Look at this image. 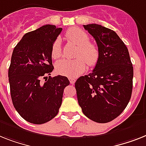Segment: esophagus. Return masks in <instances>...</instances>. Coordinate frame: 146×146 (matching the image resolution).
<instances>
[{
	"label": "esophagus",
	"mask_w": 146,
	"mask_h": 146,
	"mask_svg": "<svg viewBox=\"0 0 146 146\" xmlns=\"http://www.w3.org/2000/svg\"><path fill=\"white\" fill-rule=\"evenodd\" d=\"M68 80H69V81H70V84H74V83H75V79H74V78H68Z\"/></svg>",
	"instance_id": "34e87169"
}]
</instances>
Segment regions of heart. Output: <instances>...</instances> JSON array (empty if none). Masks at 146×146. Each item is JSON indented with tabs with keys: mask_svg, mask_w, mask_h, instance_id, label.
I'll return each instance as SVG.
<instances>
[{
	"mask_svg": "<svg viewBox=\"0 0 146 146\" xmlns=\"http://www.w3.org/2000/svg\"><path fill=\"white\" fill-rule=\"evenodd\" d=\"M66 38L69 42L78 46L74 60H60L56 64V71L58 74L68 78H76L86 70V63L90 67H93L98 62L100 53L96 44L90 42V37L86 33L77 27L71 28L66 34ZM50 54L52 58H60L62 56V48L59 38L54 41L51 46Z\"/></svg>",
	"mask_w": 146,
	"mask_h": 146,
	"instance_id": "obj_1",
	"label": "heart"
}]
</instances>
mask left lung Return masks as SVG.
Instances as JSON below:
<instances>
[{
	"label": "left lung",
	"instance_id": "1",
	"mask_svg": "<svg viewBox=\"0 0 146 146\" xmlns=\"http://www.w3.org/2000/svg\"><path fill=\"white\" fill-rule=\"evenodd\" d=\"M84 27L96 39L100 56L92 73L75 82L78 104L86 117L107 123L118 117L131 99L133 65L116 33L96 24Z\"/></svg>",
	"mask_w": 146,
	"mask_h": 146
}]
</instances>
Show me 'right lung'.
Segmentation results:
<instances>
[{"label":"right lung","instance_id":"obj_1","mask_svg":"<svg viewBox=\"0 0 146 146\" xmlns=\"http://www.w3.org/2000/svg\"><path fill=\"white\" fill-rule=\"evenodd\" d=\"M62 30L44 25L24 35L13 50L8 72L11 98L16 111L31 123L41 125L55 117L70 84L65 76H47L54 69L51 46Z\"/></svg>","mask_w":146,"mask_h":146}]
</instances>
